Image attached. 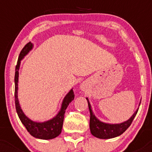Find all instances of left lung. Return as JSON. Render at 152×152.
<instances>
[{
  "instance_id": "obj_1",
  "label": "left lung",
  "mask_w": 152,
  "mask_h": 152,
  "mask_svg": "<svg viewBox=\"0 0 152 152\" xmlns=\"http://www.w3.org/2000/svg\"><path fill=\"white\" fill-rule=\"evenodd\" d=\"M87 102H88L89 110L90 113V128L92 134L98 138L101 139H110L113 137H115L117 136L121 135L123 134L124 132L129 127L131 124L132 123L134 117L137 115L138 110L133 114V115L126 121L119 124H104L98 120L94 115L92 111L91 106L89 102L88 99L87 98Z\"/></svg>"
}]
</instances>
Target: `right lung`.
<instances>
[{"label":"right lung","instance_id":"add662e5","mask_svg":"<svg viewBox=\"0 0 152 152\" xmlns=\"http://www.w3.org/2000/svg\"><path fill=\"white\" fill-rule=\"evenodd\" d=\"M32 44L30 42H28L23 48L21 50L20 53L19 57H18V63H17L16 68H15V107H16V111L19 116L20 120L21 121L23 124L25 126L27 131L31 134L33 137H37L39 139H44V140H49V139H53L54 137H57L62 132V125H63L64 115H65V110L67 109L69 104L74 99V93L73 90H71L67 96L64 99L62 102V108L57 115L53 118L51 120L48 121L44 122V123H37V122H34L28 118L23 113L22 110L20 108V106L19 104L18 99V76H19V67L20 61L27 53L29 50L32 48Z\"/></svg>","mask_w":152,"mask_h":152}]
</instances>
